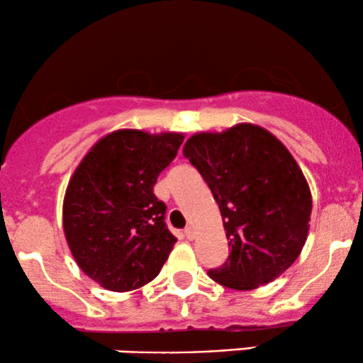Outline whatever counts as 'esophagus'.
<instances>
[{
  "mask_svg": "<svg viewBox=\"0 0 363 363\" xmlns=\"http://www.w3.org/2000/svg\"><path fill=\"white\" fill-rule=\"evenodd\" d=\"M184 237H186V239L193 240L194 237H196V232H194V228H193V227H186V228H184Z\"/></svg>",
  "mask_w": 363,
  "mask_h": 363,
  "instance_id": "1",
  "label": "esophagus"
}]
</instances>
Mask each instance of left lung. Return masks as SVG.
Listing matches in <instances>:
<instances>
[{"mask_svg":"<svg viewBox=\"0 0 363 363\" xmlns=\"http://www.w3.org/2000/svg\"><path fill=\"white\" fill-rule=\"evenodd\" d=\"M182 153L210 187L230 249L208 277L228 289L252 290L290 268L306 244L312 199L281 141L259 126L239 124L194 135Z\"/></svg>","mask_w":363,"mask_h":363,"instance_id":"1","label":"left lung"}]
</instances>
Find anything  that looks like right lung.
Wrapping results in <instances>:
<instances>
[{
    "label": "right lung",
    "mask_w": 363,
    "mask_h": 363,
    "mask_svg": "<svg viewBox=\"0 0 363 363\" xmlns=\"http://www.w3.org/2000/svg\"><path fill=\"white\" fill-rule=\"evenodd\" d=\"M184 136L119 129L102 138L74 170L62 227L74 261L112 291L147 285L160 273L177 239L165 223L157 177L177 155Z\"/></svg>",
    "instance_id": "right-lung-1"
}]
</instances>
